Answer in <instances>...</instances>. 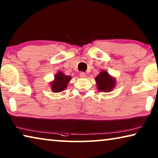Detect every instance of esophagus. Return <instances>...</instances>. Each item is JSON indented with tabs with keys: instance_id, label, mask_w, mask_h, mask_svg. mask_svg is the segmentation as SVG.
I'll return each mask as SVG.
<instances>
[{
	"instance_id": "esophagus-1",
	"label": "esophagus",
	"mask_w": 158,
	"mask_h": 158,
	"mask_svg": "<svg viewBox=\"0 0 158 158\" xmlns=\"http://www.w3.org/2000/svg\"><path fill=\"white\" fill-rule=\"evenodd\" d=\"M80 77H82V78H85V77H87V75L85 73L81 72V73H80Z\"/></svg>"
}]
</instances>
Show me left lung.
Returning <instances> with one entry per match:
<instances>
[{"label":"left lung","mask_w":158,"mask_h":158,"mask_svg":"<svg viewBox=\"0 0 158 158\" xmlns=\"http://www.w3.org/2000/svg\"><path fill=\"white\" fill-rule=\"evenodd\" d=\"M97 87L99 91L111 92L116 85V78L110 76L106 71H102L95 77Z\"/></svg>","instance_id":"8db88e82"}]
</instances>
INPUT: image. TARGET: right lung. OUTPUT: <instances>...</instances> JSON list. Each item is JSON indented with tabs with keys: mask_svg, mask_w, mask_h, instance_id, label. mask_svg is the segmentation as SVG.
Instances as JSON below:
<instances>
[{
	"mask_svg": "<svg viewBox=\"0 0 158 158\" xmlns=\"http://www.w3.org/2000/svg\"><path fill=\"white\" fill-rule=\"evenodd\" d=\"M71 78V76H66L61 71L58 72L54 76V81L50 82V87L52 92L60 93L65 90Z\"/></svg>",
	"mask_w": 158,
	"mask_h": 158,
	"instance_id": "obj_1",
	"label": "right lung"
}]
</instances>
